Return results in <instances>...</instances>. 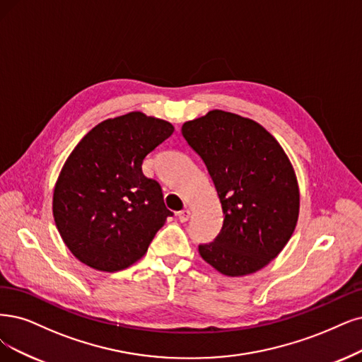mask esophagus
Listing matches in <instances>:
<instances>
[{
    "label": "esophagus",
    "mask_w": 362,
    "mask_h": 362,
    "mask_svg": "<svg viewBox=\"0 0 362 362\" xmlns=\"http://www.w3.org/2000/svg\"><path fill=\"white\" fill-rule=\"evenodd\" d=\"M189 216H191V211H189L188 209H183V210H180V211L177 213V219H179L182 223H185L186 221H188Z\"/></svg>",
    "instance_id": "obj_1"
}]
</instances>
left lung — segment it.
<instances>
[{
    "instance_id": "1",
    "label": "left lung",
    "mask_w": 362,
    "mask_h": 362,
    "mask_svg": "<svg viewBox=\"0 0 362 362\" xmlns=\"http://www.w3.org/2000/svg\"><path fill=\"white\" fill-rule=\"evenodd\" d=\"M182 134L215 183L223 225L198 247L223 276L242 277L269 265L289 242L300 215V188L284 147L257 120L210 110Z\"/></svg>"
}]
</instances>
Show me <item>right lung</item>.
<instances>
[{"mask_svg": "<svg viewBox=\"0 0 362 362\" xmlns=\"http://www.w3.org/2000/svg\"><path fill=\"white\" fill-rule=\"evenodd\" d=\"M173 131L164 119L129 112L93 127L66 158L52 211L62 242L80 262L113 273L146 255L173 213L141 164Z\"/></svg>", "mask_w": 362, "mask_h": 362, "instance_id": "right-lung-1", "label": "right lung"}]
</instances>
